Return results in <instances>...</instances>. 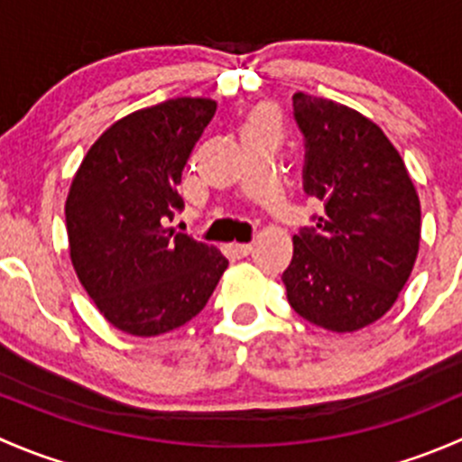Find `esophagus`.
I'll return each instance as SVG.
<instances>
[{
  "label": "esophagus",
  "instance_id": "1",
  "mask_svg": "<svg viewBox=\"0 0 462 462\" xmlns=\"http://www.w3.org/2000/svg\"><path fill=\"white\" fill-rule=\"evenodd\" d=\"M230 248L236 257H248V254L254 250V245L253 244H232Z\"/></svg>",
  "mask_w": 462,
  "mask_h": 462
}]
</instances>
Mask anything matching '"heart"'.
Here are the masks:
<instances>
[{
    "instance_id": "b5f03b06",
    "label": "heart",
    "mask_w": 462,
    "mask_h": 462,
    "mask_svg": "<svg viewBox=\"0 0 462 462\" xmlns=\"http://www.w3.org/2000/svg\"><path fill=\"white\" fill-rule=\"evenodd\" d=\"M257 120H270V118L265 114H261V116H257V118H254V123H257Z\"/></svg>"
}]
</instances>
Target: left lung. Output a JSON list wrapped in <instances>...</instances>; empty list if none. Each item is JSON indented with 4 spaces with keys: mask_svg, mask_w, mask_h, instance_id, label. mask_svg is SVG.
I'll return each instance as SVG.
<instances>
[{
    "mask_svg": "<svg viewBox=\"0 0 462 462\" xmlns=\"http://www.w3.org/2000/svg\"><path fill=\"white\" fill-rule=\"evenodd\" d=\"M292 109L306 141L304 192L324 212L292 236L282 282L297 315L353 333L380 319L407 283L420 245V199L374 120L301 91Z\"/></svg>",
    "mask_w": 462,
    "mask_h": 462,
    "instance_id": "1",
    "label": "left lung"
}]
</instances>
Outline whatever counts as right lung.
I'll list each match as a JSON object with an SVG mask.
<instances>
[{
  "label": "right lung",
  "instance_id": "obj_1",
  "mask_svg": "<svg viewBox=\"0 0 462 462\" xmlns=\"http://www.w3.org/2000/svg\"><path fill=\"white\" fill-rule=\"evenodd\" d=\"M217 111L174 97L111 125L82 158L67 205L71 263L111 326L136 337L170 333L208 304L227 259L167 227L183 208V167Z\"/></svg>",
  "mask_w": 462,
  "mask_h": 462
}]
</instances>
